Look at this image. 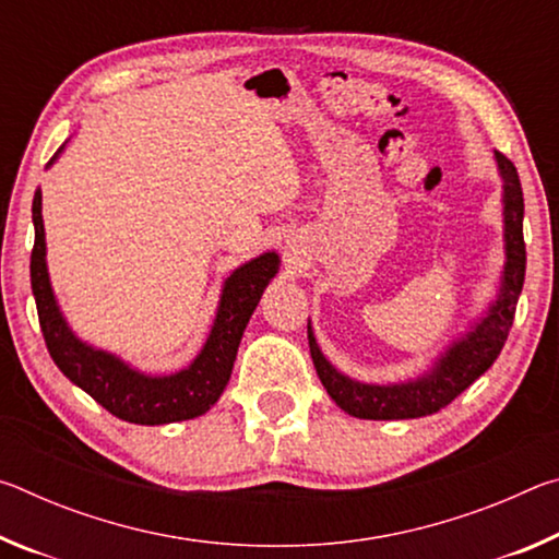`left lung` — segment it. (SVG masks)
Masks as SVG:
<instances>
[{
	"instance_id": "obj_1",
	"label": "left lung",
	"mask_w": 559,
	"mask_h": 559,
	"mask_svg": "<svg viewBox=\"0 0 559 559\" xmlns=\"http://www.w3.org/2000/svg\"><path fill=\"white\" fill-rule=\"evenodd\" d=\"M496 169L503 182L500 204H503V271H500L496 293L488 298L480 313L468 320L463 333L453 335L437 357H431L427 370L404 382H359L340 372L320 349L313 325L308 320V345L320 382L340 409L357 419L392 421L419 419L443 409L456 396L496 362L503 349L515 306L525 281V243H523V189L513 163L506 155L493 153Z\"/></svg>"
}]
</instances>
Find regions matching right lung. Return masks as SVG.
<instances>
[{
  "label": "right lung",
  "instance_id": "right-lung-1",
  "mask_svg": "<svg viewBox=\"0 0 559 559\" xmlns=\"http://www.w3.org/2000/svg\"><path fill=\"white\" fill-rule=\"evenodd\" d=\"M66 143L51 157L49 167L61 157ZM32 219V293L36 310H39L46 347H49L56 367L75 386L91 394L103 409H108L122 421L159 427V424L197 419V416L210 412L229 384L243 330L249 325L263 290L281 269L278 253L263 251L257 259L236 266L222 283L210 335H206L200 353L182 370L153 374L75 335L59 306V298H56L49 263H46L41 189H36L34 194Z\"/></svg>",
  "mask_w": 559,
  "mask_h": 559
}]
</instances>
